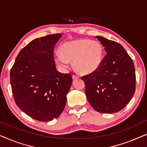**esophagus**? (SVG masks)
I'll return each instance as SVG.
<instances>
[{
	"label": "esophagus",
	"instance_id": "1",
	"mask_svg": "<svg viewBox=\"0 0 147 147\" xmlns=\"http://www.w3.org/2000/svg\"><path fill=\"white\" fill-rule=\"evenodd\" d=\"M72 78H73L74 80L75 79H78V78H80L79 76H77V75H73V76H72Z\"/></svg>",
	"mask_w": 147,
	"mask_h": 147
}]
</instances>
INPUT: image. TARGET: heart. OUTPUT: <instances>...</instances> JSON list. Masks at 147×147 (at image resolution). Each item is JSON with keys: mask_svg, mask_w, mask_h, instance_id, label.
<instances>
[{"mask_svg": "<svg viewBox=\"0 0 147 147\" xmlns=\"http://www.w3.org/2000/svg\"><path fill=\"white\" fill-rule=\"evenodd\" d=\"M58 63L67 67L70 60L81 74H89L96 71L101 65L103 59L102 45L96 41L90 39H79L66 42L61 47V51L55 53Z\"/></svg>", "mask_w": 147, "mask_h": 147, "instance_id": "obj_1", "label": "heart"}]
</instances>
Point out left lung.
Returning <instances> with one entry per match:
<instances>
[{"label":"left lung","mask_w":147,"mask_h":147,"mask_svg":"<svg viewBox=\"0 0 147 147\" xmlns=\"http://www.w3.org/2000/svg\"><path fill=\"white\" fill-rule=\"evenodd\" d=\"M106 52L99 68L82 76L88 102L97 112L111 114L123 109L135 92L133 61L118 43L96 37Z\"/></svg>","instance_id":"1"}]
</instances>
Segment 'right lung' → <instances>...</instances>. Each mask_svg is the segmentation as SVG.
<instances>
[{
    "mask_svg": "<svg viewBox=\"0 0 147 147\" xmlns=\"http://www.w3.org/2000/svg\"><path fill=\"white\" fill-rule=\"evenodd\" d=\"M61 36L48 35L30 42L18 54L10 73L16 104L41 122L59 117L72 84L71 74L58 71L54 61V47Z\"/></svg>",
    "mask_w": 147,
    "mask_h": 147,
    "instance_id": "add662e5",
    "label": "right lung"
}]
</instances>
